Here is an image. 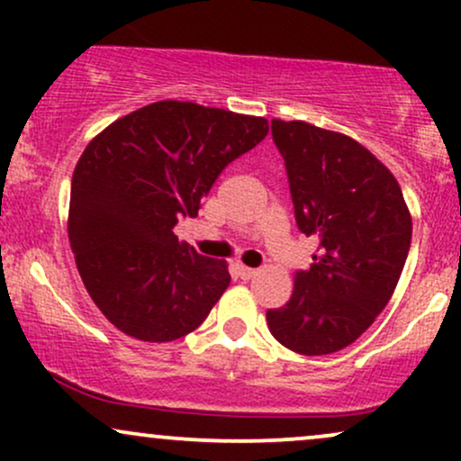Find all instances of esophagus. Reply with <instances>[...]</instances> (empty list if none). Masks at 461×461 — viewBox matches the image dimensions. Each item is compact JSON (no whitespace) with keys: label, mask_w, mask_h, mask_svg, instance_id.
Wrapping results in <instances>:
<instances>
[{"label":"esophagus","mask_w":461,"mask_h":461,"mask_svg":"<svg viewBox=\"0 0 461 461\" xmlns=\"http://www.w3.org/2000/svg\"><path fill=\"white\" fill-rule=\"evenodd\" d=\"M236 273L240 279H251L258 275V268H249L245 264H236Z\"/></svg>","instance_id":"1"}]
</instances>
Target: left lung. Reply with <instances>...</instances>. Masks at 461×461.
<instances>
[{"instance_id": "left-lung-1", "label": "left lung", "mask_w": 461, "mask_h": 461, "mask_svg": "<svg viewBox=\"0 0 461 461\" xmlns=\"http://www.w3.org/2000/svg\"><path fill=\"white\" fill-rule=\"evenodd\" d=\"M288 171L294 216L321 240L293 297L267 312L275 340L301 356L356 342L393 297L411 242V214L390 168L340 131L271 121Z\"/></svg>"}]
</instances>
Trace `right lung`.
Here are the masks:
<instances>
[{
  "mask_svg": "<svg viewBox=\"0 0 461 461\" xmlns=\"http://www.w3.org/2000/svg\"><path fill=\"white\" fill-rule=\"evenodd\" d=\"M267 134L264 116L164 99L88 142L71 179L68 242L116 330L171 342L205 321L230 285L227 262L199 256L173 227L197 216L227 164Z\"/></svg>",
  "mask_w": 461,
  "mask_h": 461,
  "instance_id": "add662e5",
  "label": "right lung"
}]
</instances>
